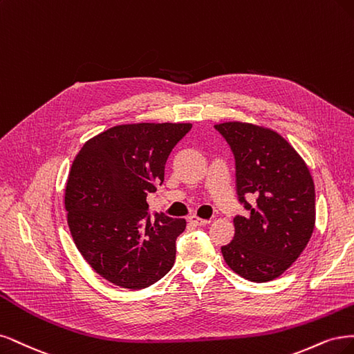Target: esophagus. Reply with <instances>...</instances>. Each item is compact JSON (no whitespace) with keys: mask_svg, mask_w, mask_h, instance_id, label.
<instances>
[{"mask_svg":"<svg viewBox=\"0 0 354 354\" xmlns=\"http://www.w3.org/2000/svg\"><path fill=\"white\" fill-rule=\"evenodd\" d=\"M188 222L192 223L194 226H204V225H209L210 223V219H201V218H198V216L192 214V216H189V218H188Z\"/></svg>","mask_w":354,"mask_h":354,"instance_id":"1","label":"esophagus"}]
</instances>
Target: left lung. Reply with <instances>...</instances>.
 <instances>
[{"instance_id":"1","label":"left lung","mask_w":354,"mask_h":354,"mask_svg":"<svg viewBox=\"0 0 354 354\" xmlns=\"http://www.w3.org/2000/svg\"><path fill=\"white\" fill-rule=\"evenodd\" d=\"M235 158L236 194L247 216H235L234 239L222 254L239 277L268 282L287 270L312 236L315 184L299 153L282 136L241 122L214 124ZM247 198H256L250 205Z\"/></svg>"}]
</instances>
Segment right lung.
<instances>
[{
  "mask_svg": "<svg viewBox=\"0 0 354 354\" xmlns=\"http://www.w3.org/2000/svg\"><path fill=\"white\" fill-rule=\"evenodd\" d=\"M191 123H136L89 140L73 160L64 206L79 252L122 288L150 287L172 269L185 219L148 213L147 194L165 180L174 147Z\"/></svg>",
  "mask_w": 354,
  "mask_h": 354,
  "instance_id": "add662e5",
  "label": "right lung"
}]
</instances>
